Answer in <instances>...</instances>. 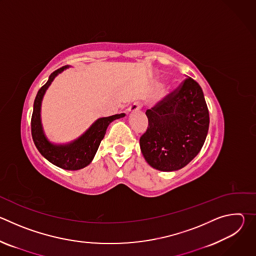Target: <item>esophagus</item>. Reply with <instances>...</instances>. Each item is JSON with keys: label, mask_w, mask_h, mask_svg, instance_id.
Listing matches in <instances>:
<instances>
[{"label": "esophagus", "mask_w": 256, "mask_h": 256, "mask_svg": "<svg viewBox=\"0 0 256 256\" xmlns=\"http://www.w3.org/2000/svg\"><path fill=\"white\" fill-rule=\"evenodd\" d=\"M142 104L140 103V102H134V103H132L130 107H128V112H136V110H140V109L142 108Z\"/></svg>", "instance_id": "obj_1"}]
</instances>
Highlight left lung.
<instances>
[{
	"label": "left lung",
	"mask_w": 256,
	"mask_h": 256,
	"mask_svg": "<svg viewBox=\"0 0 256 256\" xmlns=\"http://www.w3.org/2000/svg\"><path fill=\"white\" fill-rule=\"evenodd\" d=\"M146 114L149 124L140 146L150 166L160 171H175L200 153L210 116L202 90L194 79L186 78Z\"/></svg>",
	"instance_id": "left-lung-1"
}]
</instances>
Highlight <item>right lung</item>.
<instances>
[{
  "label": "right lung",
  "instance_id": "add662e5",
  "mask_svg": "<svg viewBox=\"0 0 256 256\" xmlns=\"http://www.w3.org/2000/svg\"><path fill=\"white\" fill-rule=\"evenodd\" d=\"M68 66H64L52 72L48 81L38 90L33 104L31 118V134L40 153L54 165L64 170H79L91 163L99 144L103 140L107 126L114 120L126 114H116L97 120L80 138L66 144H52L46 136L40 120V107L44 95L54 79Z\"/></svg>",
  "mask_w": 256,
  "mask_h": 256
}]
</instances>
